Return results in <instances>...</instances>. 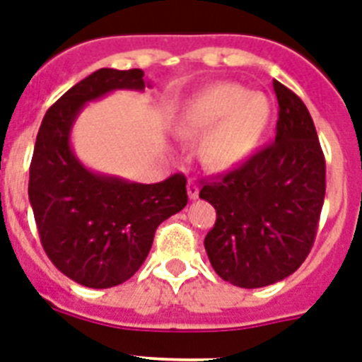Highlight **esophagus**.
Returning <instances> with one entry per match:
<instances>
[{"instance_id":"obj_1","label":"esophagus","mask_w":362,"mask_h":362,"mask_svg":"<svg viewBox=\"0 0 362 362\" xmlns=\"http://www.w3.org/2000/svg\"><path fill=\"white\" fill-rule=\"evenodd\" d=\"M187 190H188V197H190V199H197V197H199V185H197L196 181H188Z\"/></svg>"}]
</instances>
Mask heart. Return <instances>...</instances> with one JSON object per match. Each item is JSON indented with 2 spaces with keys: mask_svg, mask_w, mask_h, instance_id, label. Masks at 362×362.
<instances>
[{
  "mask_svg": "<svg viewBox=\"0 0 362 362\" xmlns=\"http://www.w3.org/2000/svg\"><path fill=\"white\" fill-rule=\"evenodd\" d=\"M272 119V105L235 83H219L192 99L185 110L183 134L211 136L204 158L214 166L245 161L259 148Z\"/></svg>",
  "mask_w": 362,
  "mask_h": 362,
  "instance_id": "obj_1",
  "label": "heart"
}]
</instances>
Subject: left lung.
<instances>
[{
    "label": "left lung",
    "mask_w": 362,
    "mask_h": 362,
    "mask_svg": "<svg viewBox=\"0 0 362 362\" xmlns=\"http://www.w3.org/2000/svg\"><path fill=\"white\" fill-rule=\"evenodd\" d=\"M276 141L238 168L204 181L199 197L217 212L204 238L221 279L261 288L297 270L312 250L326 192V163L306 105L274 81Z\"/></svg>",
    "instance_id": "obj_1"
}]
</instances>
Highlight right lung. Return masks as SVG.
Returning a JSON list of instances; mask_svg holds the SVG:
<instances>
[{"label": "right lung", "instance_id": "right-lung-1", "mask_svg": "<svg viewBox=\"0 0 362 362\" xmlns=\"http://www.w3.org/2000/svg\"><path fill=\"white\" fill-rule=\"evenodd\" d=\"M141 69H99L47 110L36 137L28 199L41 245L54 267L88 288L124 283L145 263L153 233L188 203L187 177L130 183L90 172L70 148V130L85 107L117 88L143 90Z\"/></svg>", "mask_w": 362, "mask_h": 362}]
</instances>
